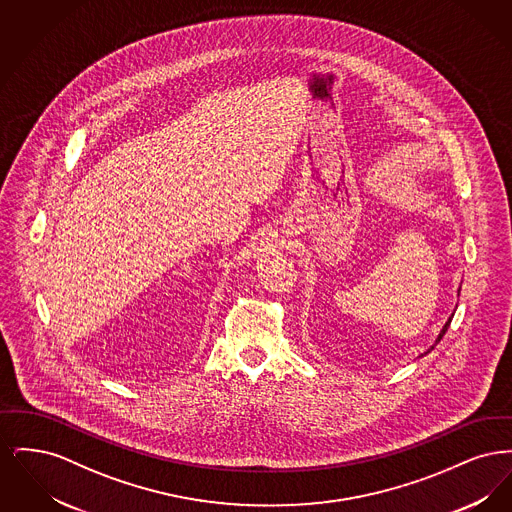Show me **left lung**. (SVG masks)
Returning <instances> with one entry per match:
<instances>
[{"instance_id": "1", "label": "left lung", "mask_w": 512, "mask_h": 512, "mask_svg": "<svg viewBox=\"0 0 512 512\" xmlns=\"http://www.w3.org/2000/svg\"><path fill=\"white\" fill-rule=\"evenodd\" d=\"M451 320H453V317L449 318L447 322H445V326H443V330L439 332L438 340H436V345H438L439 341H441V338L445 336V332H447V328H449V324H451ZM432 349H434V345H432ZM428 353V351H426Z\"/></svg>"}]
</instances>
